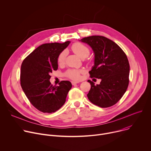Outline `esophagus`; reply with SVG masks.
<instances>
[{
    "label": "esophagus",
    "instance_id": "esophagus-1",
    "mask_svg": "<svg viewBox=\"0 0 151 151\" xmlns=\"http://www.w3.org/2000/svg\"><path fill=\"white\" fill-rule=\"evenodd\" d=\"M79 82H75V81H72V84L73 85H75V84H76V83H78Z\"/></svg>",
    "mask_w": 151,
    "mask_h": 151
}]
</instances>
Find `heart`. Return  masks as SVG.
<instances>
[{
    "label": "heart",
    "instance_id": "b5f03b06",
    "mask_svg": "<svg viewBox=\"0 0 151 151\" xmlns=\"http://www.w3.org/2000/svg\"><path fill=\"white\" fill-rule=\"evenodd\" d=\"M72 50L75 54L78 55L81 58H87L90 52V49L84 44L80 42H76L72 46ZM68 52L66 50L63 51L58 57L57 63L59 65H62L65 62V60L67 56ZM83 73V70L78 69H69L65 75L67 77L75 81H78L81 79V74Z\"/></svg>",
    "mask_w": 151,
    "mask_h": 151
}]
</instances>
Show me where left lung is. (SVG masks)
I'll list each match as a JSON object with an SVG mask.
<instances>
[{"label":"left lung","mask_w":151,"mask_h":151,"mask_svg":"<svg viewBox=\"0 0 151 151\" xmlns=\"http://www.w3.org/2000/svg\"><path fill=\"white\" fill-rule=\"evenodd\" d=\"M80 41L88 44L94 54L90 77L101 79L99 85L88 81L91 84L87 94L89 100L101 107L114 105L128 85L130 65L127 55L115 42L104 36L85 37Z\"/></svg>","instance_id":"obj_1"}]
</instances>
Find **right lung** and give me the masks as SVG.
I'll return each mask as SVG.
<instances>
[{
    "label": "right lung",
    "mask_w": 151,
    "mask_h": 151,
    "mask_svg": "<svg viewBox=\"0 0 151 151\" xmlns=\"http://www.w3.org/2000/svg\"><path fill=\"white\" fill-rule=\"evenodd\" d=\"M70 43H50L40 45L23 61L21 66V86L36 108L44 113H53L64 104L72 83L63 81L52 86L50 73L58 69L60 54Z\"/></svg>",
    "instance_id": "1"
}]
</instances>
